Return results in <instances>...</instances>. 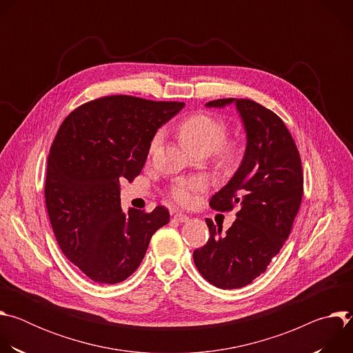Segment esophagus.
<instances>
[{
    "label": "esophagus",
    "instance_id": "obj_1",
    "mask_svg": "<svg viewBox=\"0 0 353 353\" xmlns=\"http://www.w3.org/2000/svg\"><path fill=\"white\" fill-rule=\"evenodd\" d=\"M174 219L179 221V222H181V223H185V222L190 221V216H187V215H184V214H176V215H174Z\"/></svg>",
    "mask_w": 353,
    "mask_h": 353
}]
</instances>
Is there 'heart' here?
I'll list each match as a JSON object with an SVG mask.
<instances>
[{"label":"heart","mask_w":353,"mask_h":353,"mask_svg":"<svg viewBox=\"0 0 353 353\" xmlns=\"http://www.w3.org/2000/svg\"><path fill=\"white\" fill-rule=\"evenodd\" d=\"M179 138L184 148L194 154H211L219 148L223 142L228 127L226 124L210 114L205 113H196L187 119H184L177 127ZM162 142V132H157V135L150 141L149 152L150 155L155 154ZM218 155L221 159L229 162L234 159L236 150L230 146L221 149ZM204 188V183L198 179H181L176 181L172 187V196L181 205H188L192 203L194 194L199 190Z\"/></svg>","instance_id":"1"}]
</instances>
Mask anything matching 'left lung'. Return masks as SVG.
Returning a JSON list of instances; mask_svg holds the SVG:
<instances>
[{"mask_svg":"<svg viewBox=\"0 0 353 353\" xmlns=\"http://www.w3.org/2000/svg\"><path fill=\"white\" fill-rule=\"evenodd\" d=\"M234 105L245 134L243 159L210 205L237 219L222 233L211 219L207 244L194 251V263L210 283L237 289L265 272L289 237L303 195V172L292 135L271 110L248 99H218L205 108Z\"/></svg>","mask_w":353,"mask_h":353,"instance_id":"8db88e82","label":"left lung"}]
</instances>
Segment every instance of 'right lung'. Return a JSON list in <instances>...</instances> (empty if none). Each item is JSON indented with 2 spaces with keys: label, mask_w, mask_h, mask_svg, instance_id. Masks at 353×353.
<instances>
[{
  "label": "right lung",
  "mask_w": 353,
  "mask_h": 353,
  "mask_svg": "<svg viewBox=\"0 0 353 353\" xmlns=\"http://www.w3.org/2000/svg\"><path fill=\"white\" fill-rule=\"evenodd\" d=\"M184 103L106 96L75 109L50 149L46 207L64 256L97 283H119L139 267L152 234L170 221L120 204V181L137 177L157 131Z\"/></svg>",
  "instance_id": "obj_1"
}]
</instances>
